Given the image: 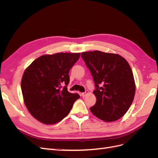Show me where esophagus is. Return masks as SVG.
<instances>
[{"label":"esophagus","instance_id":"obj_1","mask_svg":"<svg viewBox=\"0 0 158 158\" xmlns=\"http://www.w3.org/2000/svg\"><path fill=\"white\" fill-rule=\"evenodd\" d=\"M88 93H89V92L87 90V91H85V92H83V93L81 94V95H82V97H85V96H86V95L88 94Z\"/></svg>","mask_w":158,"mask_h":158}]
</instances>
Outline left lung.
<instances>
[{"instance_id": "obj_1", "label": "left lung", "mask_w": 158, "mask_h": 158, "mask_svg": "<svg viewBox=\"0 0 158 158\" xmlns=\"http://www.w3.org/2000/svg\"><path fill=\"white\" fill-rule=\"evenodd\" d=\"M81 56L95 82L96 103L91 112L105 122L118 120L130 108L135 95L130 65L121 55L99 51L83 52Z\"/></svg>"}]
</instances>
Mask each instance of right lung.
Here are the masks:
<instances>
[{"label": "right lung", "mask_w": 158, "mask_h": 158, "mask_svg": "<svg viewBox=\"0 0 158 158\" xmlns=\"http://www.w3.org/2000/svg\"><path fill=\"white\" fill-rule=\"evenodd\" d=\"M80 56V52L44 55L25 70L21 81L23 102L37 121L45 125L60 121L80 98L78 94L70 93L66 86L70 80L69 71Z\"/></svg>", "instance_id": "1"}]
</instances>
